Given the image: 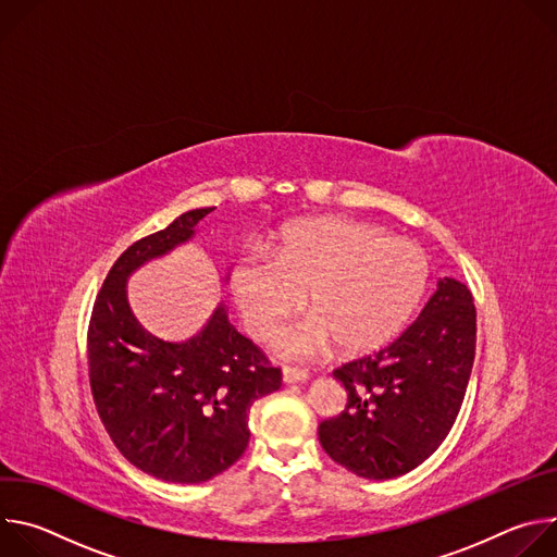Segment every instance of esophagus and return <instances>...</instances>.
<instances>
[{
	"mask_svg": "<svg viewBox=\"0 0 557 557\" xmlns=\"http://www.w3.org/2000/svg\"><path fill=\"white\" fill-rule=\"evenodd\" d=\"M308 379V372L306 370H299V368H284L282 370V381L286 385H293V383H304Z\"/></svg>",
	"mask_w": 557,
	"mask_h": 557,
	"instance_id": "34e87169",
	"label": "esophagus"
}]
</instances>
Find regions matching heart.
Wrapping results in <instances>:
<instances>
[{
  "label": "heart",
  "instance_id": "b5f03b06",
  "mask_svg": "<svg viewBox=\"0 0 557 557\" xmlns=\"http://www.w3.org/2000/svg\"><path fill=\"white\" fill-rule=\"evenodd\" d=\"M425 253L385 228L348 218L288 226L273 256L235 262L231 286L249 331L271 342L301 306L310 317L282 339L286 359H308L331 342L363 352L387 342L419 306L428 286Z\"/></svg>",
  "mask_w": 557,
  "mask_h": 557
}]
</instances>
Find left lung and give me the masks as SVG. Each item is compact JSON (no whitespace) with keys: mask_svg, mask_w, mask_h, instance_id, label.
<instances>
[{"mask_svg":"<svg viewBox=\"0 0 557 557\" xmlns=\"http://www.w3.org/2000/svg\"><path fill=\"white\" fill-rule=\"evenodd\" d=\"M473 355V297L462 282L441 277L401 337L333 372L348 399L339 417L320 423L322 447L361 479L387 481L412 471L449 434Z\"/></svg>","mask_w":557,"mask_h":557,"instance_id":"obj_1","label":"left lung"}]
</instances>
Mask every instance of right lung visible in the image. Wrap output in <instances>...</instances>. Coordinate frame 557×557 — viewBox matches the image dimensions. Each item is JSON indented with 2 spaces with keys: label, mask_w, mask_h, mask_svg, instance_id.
I'll use <instances>...</instances> for the list:
<instances>
[{
  "label": "right lung",
  "mask_w": 557,
  "mask_h": 557,
  "mask_svg": "<svg viewBox=\"0 0 557 557\" xmlns=\"http://www.w3.org/2000/svg\"><path fill=\"white\" fill-rule=\"evenodd\" d=\"M211 211H185L134 243L110 269L88 331L92 396L110 438L145 473L183 485L211 481L245 454L251 406L282 385L280 368L235 331L222 301L183 342L151 335L132 312L127 280L191 243Z\"/></svg>",
  "instance_id": "right-lung-1"
}]
</instances>
